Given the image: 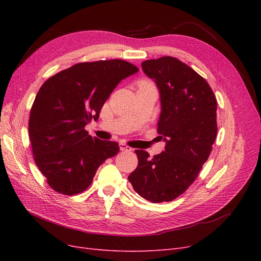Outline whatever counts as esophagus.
<instances>
[{
    "instance_id": "1",
    "label": "esophagus",
    "mask_w": 261,
    "mask_h": 261,
    "mask_svg": "<svg viewBox=\"0 0 261 261\" xmlns=\"http://www.w3.org/2000/svg\"><path fill=\"white\" fill-rule=\"evenodd\" d=\"M118 146H120V149L122 150V151H132V148L124 143H120V145Z\"/></svg>"
}]
</instances>
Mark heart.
I'll use <instances>...</instances> for the list:
<instances>
[{"mask_svg":"<svg viewBox=\"0 0 261 261\" xmlns=\"http://www.w3.org/2000/svg\"><path fill=\"white\" fill-rule=\"evenodd\" d=\"M144 86H151V85L148 84V83H146V82H141V83H139V87H144Z\"/></svg>","mask_w":261,"mask_h":261,"instance_id":"b5f03b06","label":"heart"}]
</instances>
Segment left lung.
<instances>
[{"label":"left lung","mask_w":261,"mask_h":261,"mask_svg":"<svg viewBox=\"0 0 261 261\" xmlns=\"http://www.w3.org/2000/svg\"><path fill=\"white\" fill-rule=\"evenodd\" d=\"M160 92L158 133L165 150L150 158L135 150L136 170L128 180L134 191L151 202L172 201L198 176L217 137V99L207 81L172 57L141 63Z\"/></svg>","instance_id":"8db88e82"}]
</instances>
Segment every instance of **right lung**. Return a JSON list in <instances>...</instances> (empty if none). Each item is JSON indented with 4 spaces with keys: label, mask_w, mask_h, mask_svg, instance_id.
Instances as JSON below:
<instances>
[{
    "label": "right lung",
    "mask_w": 261,
    "mask_h": 261,
    "mask_svg": "<svg viewBox=\"0 0 261 261\" xmlns=\"http://www.w3.org/2000/svg\"><path fill=\"white\" fill-rule=\"evenodd\" d=\"M138 70L123 60L78 63L39 89L30 110L29 138L37 167L53 191L83 193L100 165L118 152L117 143L92 138L85 126L98 120L117 84Z\"/></svg>",
    "instance_id": "right-lung-1"
}]
</instances>
